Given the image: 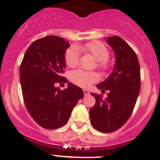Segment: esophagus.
<instances>
[{"label": "esophagus", "instance_id": "esophagus-1", "mask_svg": "<svg viewBox=\"0 0 160 160\" xmlns=\"http://www.w3.org/2000/svg\"><path fill=\"white\" fill-rule=\"evenodd\" d=\"M83 93H84L85 96H86V95H89V94H90V92L88 91L87 90H86V89H84V90H83Z\"/></svg>", "mask_w": 160, "mask_h": 160}]
</instances>
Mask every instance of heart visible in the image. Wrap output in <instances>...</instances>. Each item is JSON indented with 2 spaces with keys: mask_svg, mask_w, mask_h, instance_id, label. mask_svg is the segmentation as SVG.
Listing matches in <instances>:
<instances>
[{
  "mask_svg": "<svg viewBox=\"0 0 160 160\" xmlns=\"http://www.w3.org/2000/svg\"><path fill=\"white\" fill-rule=\"evenodd\" d=\"M80 48L70 47L65 53V61L68 67H74L78 65L80 58ZM82 50L93 55V58L98 62V67L101 68H106V60L109 56V52L106 47L101 42L94 41L87 43ZM70 80L76 85L82 87H87L92 83L98 81L99 77L95 72H87L82 70H76L70 74Z\"/></svg>",
  "mask_w": 160,
  "mask_h": 160,
  "instance_id": "b5f03b06",
  "label": "heart"
}]
</instances>
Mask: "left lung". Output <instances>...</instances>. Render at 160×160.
Here are the masks:
<instances>
[{
  "mask_svg": "<svg viewBox=\"0 0 160 160\" xmlns=\"http://www.w3.org/2000/svg\"><path fill=\"white\" fill-rule=\"evenodd\" d=\"M116 56L114 69L109 77L97 85L107 98L91 93L96 103L90 110V122L102 132H112L121 128L132 112L140 90V67L137 54L119 36L107 39Z\"/></svg>",
  "mask_w": 160,
  "mask_h": 160,
  "instance_id": "obj_1",
  "label": "left lung"
}]
</instances>
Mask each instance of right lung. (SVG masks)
<instances>
[{
  "instance_id": "add662e5",
  "label": "right lung",
  "mask_w": 160,
  "mask_h": 160,
  "mask_svg": "<svg viewBox=\"0 0 160 160\" xmlns=\"http://www.w3.org/2000/svg\"><path fill=\"white\" fill-rule=\"evenodd\" d=\"M69 47L68 41L58 36L41 38L28 48L20 64V84L26 108L34 121L47 129L63 126L84 96L81 88L70 82L63 90L55 87L57 83L67 82L62 74Z\"/></svg>"
}]
</instances>
